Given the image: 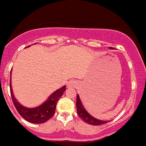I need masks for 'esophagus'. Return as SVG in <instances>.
Returning <instances> with one entry per match:
<instances>
[{
    "instance_id": "obj_1",
    "label": "esophagus",
    "mask_w": 146,
    "mask_h": 146,
    "mask_svg": "<svg viewBox=\"0 0 146 146\" xmlns=\"http://www.w3.org/2000/svg\"><path fill=\"white\" fill-rule=\"evenodd\" d=\"M76 86V82L75 80H69L68 82H67V87L68 88H72Z\"/></svg>"
}]
</instances>
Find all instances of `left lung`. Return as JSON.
<instances>
[{
    "instance_id": "1",
    "label": "left lung",
    "mask_w": 146,
    "mask_h": 146,
    "mask_svg": "<svg viewBox=\"0 0 146 146\" xmlns=\"http://www.w3.org/2000/svg\"><path fill=\"white\" fill-rule=\"evenodd\" d=\"M76 108H77V112H78V115L80 116V119H83L85 122H86L89 125H102L104 124L108 123V121H103L100 119L94 118L92 115H90L89 113L84 108V105L81 102V100L80 98L79 95H77V102H76Z\"/></svg>"
}]
</instances>
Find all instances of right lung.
Listing matches in <instances>:
<instances>
[{"mask_svg":"<svg viewBox=\"0 0 146 146\" xmlns=\"http://www.w3.org/2000/svg\"><path fill=\"white\" fill-rule=\"evenodd\" d=\"M30 46L31 45H29L27 47ZM9 86H10L11 97H12L13 104H14V105L16 108L17 111L19 112V113L26 121L34 124L44 123V122L47 121L48 119L52 117L54 113H55L57 102L66 91V86H63L62 87L60 88L57 90H56L55 92H53L48 98V99L44 103L42 104L41 105L33 108H28L25 107V106L21 105V104L17 101L14 95H13L12 85H11V72Z\"/></svg>","mask_w":146,"mask_h":146,"instance_id":"obj_1","label":"right lung"}]
</instances>
